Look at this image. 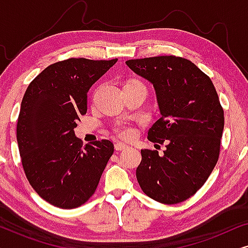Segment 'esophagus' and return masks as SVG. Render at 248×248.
Listing matches in <instances>:
<instances>
[{
	"mask_svg": "<svg viewBox=\"0 0 248 248\" xmlns=\"http://www.w3.org/2000/svg\"><path fill=\"white\" fill-rule=\"evenodd\" d=\"M126 149H128L127 145L122 143V142H117V143L115 144V150L116 151H124V150H126Z\"/></svg>",
	"mask_w": 248,
	"mask_h": 248,
	"instance_id": "obj_1",
	"label": "esophagus"
}]
</instances>
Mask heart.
Returning <instances> with one entry per match:
<instances>
[{
  "mask_svg": "<svg viewBox=\"0 0 248 248\" xmlns=\"http://www.w3.org/2000/svg\"><path fill=\"white\" fill-rule=\"evenodd\" d=\"M130 82H137V83H140L138 82V81H130ZM128 83V82H127ZM115 133H116L118 137L125 139V140H130L135 135V131L134 128L130 126V125L125 124V123H118L115 125Z\"/></svg>",
  "mask_w": 248,
  "mask_h": 248,
  "instance_id": "obj_1",
  "label": "heart"
}]
</instances>
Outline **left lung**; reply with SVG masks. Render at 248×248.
Returning a JSON list of instances; mask_svg holds the SVG:
<instances>
[{"label": "left lung", "instance_id": "8db88e82", "mask_svg": "<svg viewBox=\"0 0 248 248\" xmlns=\"http://www.w3.org/2000/svg\"><path fill=\"white\" fill-rule=\"evenodd\" d=\"M126 65L155 88L161 117L148 139L166 144L164 155L141 150L139 185L149 198L176 204L206 182L218 161L225 117L210 78L191 61L176 56L128 60Z\"/></svg>", "mask_w": 248, "mask_h": 248}]
</instances>
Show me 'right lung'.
Here are the masks:
<instances>
[{
	"instance_id": "add662e5",
	"label": "right lung",
	"mask_w": 248,
	"mask_h": 248,
	"mask_svg": "<svg viewBox=\"0 0 248 248\" xmlns=\"http://www.w3.org/2000/svg\"><path fill=\"white\" fill-rule=\"evenodd\" d=\"M117 59L54 63L27 88L16 124L23 170L40 198L62 209L86 203L114 152L109 140L82 148L74 134L87 113V94Z\"/></svg>"
}]
</instances>
